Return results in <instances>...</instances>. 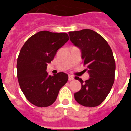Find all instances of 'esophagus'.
<instances>
[{
    "label": "esophagus",
    "instance_id": "esophagus-1",
    "mask_svg": "<svg viewBox=\"0 0 131 131\" xmlns=\"http://www.w3.org/2000/svg\"><path fill=\"white\" fill-rule=\"evenodd\" d=\"M68 79H69V81H71V80H73L74 79V77L73 75H69L68 76Z\"/></svg>",
    "mask_w": 131,
    "mask_h": 131
}]
</instances>
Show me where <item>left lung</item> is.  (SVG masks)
<instances>
[{
    "label": "left lung",
    "mask_w": 131,
    "mask_h": 131,
    "mask_svg": "<svg viewBox=\"0 0 131 131\" xmlns=\"http://www.w3.org/2000/svg\"><path fill=\"white\" fill-rule=\"evenodd\" d=\"M71 42L81 52L83 63L89 75L74 94L76 101L85 107L98 106L106 99L114 83L115 62L110 47L100 35L91 29L69 32Z\"/></svg>",
    "instance_id": "obj_1"
}]
</instances>
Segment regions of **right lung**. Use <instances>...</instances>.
Listing matches in <instances>:
<instances>
[{
    "instance_id": "obj_1",
    "label": "right lung",
    "mask_w": 131,
    "mask_h": 131,
    "mask_svg": "<svg viewBox=\"0 0 131 131\" xmlns=\"http://www.w3.org/2000/svg\"><path fill=\"white\" fill-rule=\"evenodd\" d=\"M68 40L66 33L40 31L28 39L21 49L17 60L18 82L25 96L35 106L52 104L68 81L65 73L49 75L47 66Z\"/></svg>"
}]
</instances>
